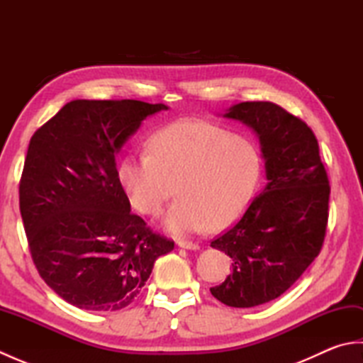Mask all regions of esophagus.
Segmentation results:
<instances>
[{
    "label": "esophagus",
    "instance_id": "34e87169",
    "mask_svg": "<svg viewBox=\"0 0 363 363\" xmlns=\"http://www.w3.org/2000/svg\"><path fill=\"white\" fill-rule=\"evenodd\" d=\"M177 246L186 250H199V245L195 242H189V240H177Z\"/></svg>",
    "mask_w": 363,
    "mask_h": 363
}]
</instances>
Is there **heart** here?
I'll use <instances>...</instances> for the list:
<instances>
[{
  "label": "heart",
  "mask_w": 363,
  "mask_h": 363,
  "mask_svg": "<svg viewBox=\"0 0 363 363\" xmlns=\"http://www.w3.org/2000/svg\"><path fill=\"white\" fill-rule=\"evenodd\" d=\"M148 152L126 157L118 176L137 211L159 217L174 195L165 228L176 235L225 229L248 207L262 159L250 137L209 121L181 120L156 130Z\"/></svg>",
  "instance_id": "obj_1"
}]
</instances>
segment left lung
<instances>
[{"instance_id":"8db88e82","label":"left lung","mask_w":363,"mask_h":363,"mask_svg":"<svg viewBox=\"0 0 363 363\" xmlns=\"http://www.w3.org/2000/svg\"><path fill=\"white\" fill-rule=\"evenodd\" d=\"M225 117L259 135L268 182L243 217L212 240L233 259V272L211 293L230 307H254L287 291L320 254L330 186L317 137L301 118L269 101L235 104Z\"/></svg>"}]
</instances>
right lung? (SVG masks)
I'll use <instances>...</instances> for the list:
<instances>
[{
    "mask_svg": "<svg viewBox=\"0 0 363 363\" xmlns=\"http://www.w3.org/2000/svg\"><path fill=\"white\" fill-rule=\"evenodd\" d=\"M165 104L74 99L30 137L20 212L42 279L86 311H120L174 242L130 212L115 154Z\"/></svg>",
    "mask_w": 363,
    "mask_h": 363,
    "instance_id": "add662e5",
    "label": "right lung"
}]
</instances>
